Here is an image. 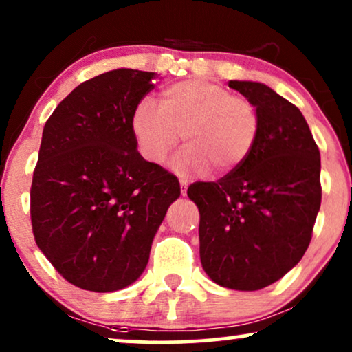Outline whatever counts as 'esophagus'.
I'll use <instances>...</instances> for the list:
<instances>
[{
  "instance_id": "esophagus-1",
  "label": "esophagus",
  "mask_w": 352,
  "mask_h": 352,
  "mask_svg": "<svg viewBox=\"0 0 352 352\" xmlns=\"http://www.w3.org/2000/svg\"><path fill=\"white\" fill-rule=\"evenodd\" d=\"M179 184H181V194L187 195V187H189V182H187L186 179H181Z\"/></svg>"
}]
</instances>
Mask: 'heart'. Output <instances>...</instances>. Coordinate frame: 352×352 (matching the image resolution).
<instances>
[{
    "instance_id": "heart-1",
    "label": "heart",
    "mask_w": 352,
    "mask_h": 352,
    "mask_svg": "<svg viewBox=\"0 0 352 352\" xmlns=\"http://www.w3.org/2000/svg\"><path fill=\"white\" fill-rule=\"evenodd\" d=\"M131 124L140 153L155 165L165 162L182 134L187 147L173 162L181 176L202 175L208 166L220 175L236 170L260 134L258 109L249 98L202 79L166 87L162 104L144 97Z\"/></svg>"
}]
</instances>
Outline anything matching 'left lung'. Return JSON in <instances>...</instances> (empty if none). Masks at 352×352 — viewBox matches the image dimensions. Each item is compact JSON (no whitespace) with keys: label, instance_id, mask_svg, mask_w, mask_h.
<instances>
[{"label":"left lung","instance_id":"1","mask_svg":"<svg viewBox=\"0 0 352 352\" xmlns=\"http://www.w3.org/2000/svg\"><path fill=\"white\" fill-rule=\"evenodd\" d=\"M258 109L248 160L217 182H194L200 262L210 280L237 291L270 286L299 263L320 210V152L298 107L265 84L230 80Z\"/></svg>","mask_w":352,"mask_h":352}]
</instances>
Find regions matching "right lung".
Here are the masks:
<instances>
[{"instance_id": "1", "label": "right lung", "mask_w": 352, "mask_h": 352, "mask_svg": "<svg viewBox=\"0 0 352 352\" xmlns=\"http://www.w3.org/2000/svg\"><path fill=\"white\" fill-rule=\"evenodd\" d=\"M157 72L108 71L82 82L43 127L30 189L35 243L77 287L111 293L142 275L179 181L137 152L135 104Z\"/></svg>"}]
</instances>
